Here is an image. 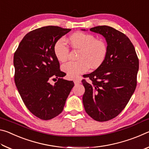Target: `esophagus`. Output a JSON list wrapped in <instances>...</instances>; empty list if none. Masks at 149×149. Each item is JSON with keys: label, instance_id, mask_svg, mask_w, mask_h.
<instances>
[{"label": "esophagus", "instance_id": "1", "mask_svg": "<svg viewBox=\"0 0 149 149\" xmlns=\"http://www.w3.org/2000/svg\"><path fill=\"white\" fill-rule=\"evenodd\" d=\"M74 82L75 85H78V84H81V80L79 79H74Z\"/></svg>", "mask_w": 149, "mask_h": 149}]
</instances>
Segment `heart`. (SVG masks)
Instances as JSON below:
<instances>
[{"instance_id":"1","label":"heart","mask_w":149,"mask_h":149,"mask_svg":"<svg viewBox=\"0 0 149 149\" xmlns=\"http://www.w3.org/2000/svg\"><path fill=\"white\" fill-rule=\"evenodd\" d=\"M68 41L74 49L79 50L77 56L79 60L70 61L62 65V70L70 78H75L87 72L90 66L93 69L99 67L107 57V43L102 39L96 38L94 35L76 32L70 35ZM53 50L59 62H64L68 58L69 49L62 39L55 42Z\"/></svg>"}]
</instances>
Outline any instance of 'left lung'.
Instances as JSON below:
<instances>
[{"instance_id":"1","label":"left lung","mask_w":149,"mask_h":149,"mask_svg":"<svg viewBox=\"0 0 149 149\" xmlns=\"http://www.w3.org/2000/svg\"><path fill=\"white\" fill-rule=\"evenodd\" d=\"M90 31L100 33L107 42L108 52L102 64L83 79V103L87 114L98 122H106L120 114L137 86L139 59L126 35L112 27L97 26Z\"/></svg>"}]
</instances>
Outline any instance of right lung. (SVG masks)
<instances>
[{"mask_svg":"<svg viewBox=\"0 0 149 149\" xmlns=\"http://www.w3.org/2000/svg\"><path fill=\"white\" fill-rule=\"evenodd\" d=\"M70 29L45 26L29 32L14 55V81L22 99L30 112L43 120L62 112L74 84L63 79L54 45ZM57 81L54 86L50 80Z\"/></svg>","mask_w":149,"mask_h":149,"instance_id":"1","label":"right lung"}]
</instances>
